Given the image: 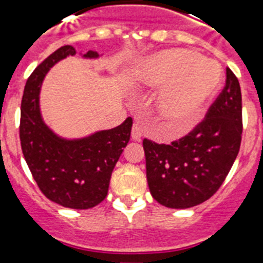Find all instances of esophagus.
<instances>
[{
  "instance_id": "34e87169",
  "label": "esophagus",
  "mask_w": 263,
  "mask_h": 263,
  "mask_svg": "<svg viewBox=\"0 0 263 263\" xmlns=\"http://www.w3.org/2000/svg\"><path fill=\"white\" fill-rule=\"evenodd\" d=\"M143 136V127L139 124H134L132 127V139L133 141H141Z\"/></svg>"
}]
</instances>
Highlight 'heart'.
Returning <instances> with one entry per match:
<instances>
[{
	"mask_svg": "<svg viewBox=\"0 0 263 263\" xmlns=\"http://www.w3.org/2000/svg\"><path fill=\"white\" fill-rule=\"evenodd\" d=\"M221 79V68L215 62L183 48L152 53L136 66L139 84L152 89L164 87L155 100V111L171 134L184 133L195 124Z\"/></svg>",
	"mask_w": 263,
	"mask_h": 263,
	"instance_id": "b5f03b06",
	"label": "heart"
}]
</instances>
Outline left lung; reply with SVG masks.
<instances>
[{
	"label": "left lung",
	"instance_id": "1",
	"mask_svg": "<svg viewBox=\"0 0 263 263\" xmlns=\"http://www.w3.org/2000/svg\"><path fill=\"white\" fill-rule=\"evenodd\" d=\"M240 83L227 68V81L192 133L171 145L143 139L150 194L167 208L185 210L208 200L227 178L241 145Z\"/></svg>",
	"mask_w": 263,
	"mask_h": 263
}]
</instances>
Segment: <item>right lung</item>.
Segmentation results:
<instances>
[{
  "label": "right lung",
  "instance_id": "1",
  "mask_svg": "<svg viewBox=\"0 0 263 263\" xmlns=\"http://www.w3.org/2000/svg\"><path fill=\"white\" fill-rule=\"evenodd\" d=\"M72 46L51 53L27 79L21 104L20 138L23 157L34 180L47 199L72 210H88L108 195L111 171L130 139L133 120L99 130L81 138H64L47 126L41 113L39 95L47 72L60 60L73 57ZM100 55L89 50L85 59Z\"/></svg>",
  "mask_w": 263,
  "mask_h": 263
}]
</instances>
